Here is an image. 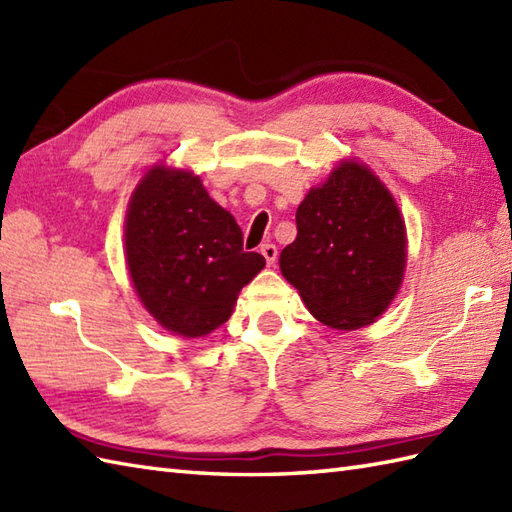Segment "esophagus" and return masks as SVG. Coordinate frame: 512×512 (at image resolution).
<instances>
[{
    "label": "esophagus",
    "instance_id": "34e87169",
    "mask_svg": "<svg viewBox=\"0 0 512 512\" xmlns=\"http://www.w3.org/2000/svg\"><path fill=\"white\" fill-rule=\"evenodd\" d=\"M262 255L266 257V264H268V266H275V264H277L279 250H277L275 244H264V246H262Z\"/></svg>",
    "mask_w": 512,
    "mask_h": 512
}]
</instances>
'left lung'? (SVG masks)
I'll return each instance as SVG.
<instances>
[{
	"instance_id": "8db88e82",
	"label": "left lung",
	"mask_w": 512,
	"mask_h": 512,
	"mask_svg": "<svg viewBox=\"0 0 512 512\" xmlns=\"http://www.w3.org/2000/svg\"><path fill=\"white\" fill-rule=\"evenodd\" d=\"M407 262L405 220L387 187L345 160L297 209V239L279 268L308 310L334 330L374 323L394 301Z\"/></svg>"
}]
</instances>
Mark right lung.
Segmentation results:
<instances>
[{
  "label": "right lung",
  "instance_id": "obj_1",
  "mask_svg": "<svg viewBox=\"0 0 512 512\" xmlns=\"http://www.w3.org/2000/svg\"><path fill=\"white\" fill-rule=\"evenodd\" d=\"M125 257L140 301L162 328L200 339L228 321L239 290L266 266L242 228L191 171L156 165L132 193Z\"/></svg>",
  "mask_w": 512,
  "mask_h": 512
}]
</instances>
